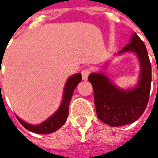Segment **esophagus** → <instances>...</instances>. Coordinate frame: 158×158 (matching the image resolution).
I'll return each mask as SVG.
<instances>
[{
	"label": "esophagus",
	"mask_w": 158,
	"mask_h": 158,
	"mask_svg": "<svg viewBox=\"0 0 158 158\" xmlns=\"http://www.w3.org/2000/svg\"><path fill=\"white\" fill-rule=\"evenodd\" d=\"M90 73V70L89 69H85L81 71V75H82V79L83 80H87L88 79V77Z\"/></svg>",
	"instance_id": "esophagus-1"
}]
</instances>
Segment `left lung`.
Here are the masks:
<instances>
[{
	"label": "left lung",
	"instance_id": "left-lung-1",
	"mask_svg": "<svg viewBox=\"0 0 158 158\" xmlns=\"http://www.w3.org/2000/svg\"><path fill=\"white\" fill-rule=\"evenodd\" d=\"M133 52L140 64L139 79L135 87L121 89L102 71L90 73L89 81L94 90V103L98 118L106 124L117 127L133 123L145 110L152 80V69L146 48L140 37L134 33L130 43L117 55Z\"/></svg>",
	"mask_w": 158,
	"mask_h": 158
}]
</instances>
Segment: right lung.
<instances>
[{
	"label": "right lung",
	"mask_w": 158,
	"mask_h": 158,
	"mask_svg": "<svg viewBox=\"0 0 158 158\" xmlns=\"http://www.w3.org/2000/svg\"><path fill=\"white\" fill-rule=\"evenodd\" d=\"M81 79L82 78H81L80 73L74 74L69 78L65 84V88H64V91H63V99H62L59 108L46 121H44L43 123H41L39 124L34 125V124L25 123L24 121L20 119L18 116H16L18 121L20 122V123L27 130H29L33 133H35V134L48 135V134L54 133L56 130H58L67 121V118L69 116V102H70L73 91H74L76 86L81 81Z\"/></svg>",
	"instance_id": "obj_1"
}]
</instances>
